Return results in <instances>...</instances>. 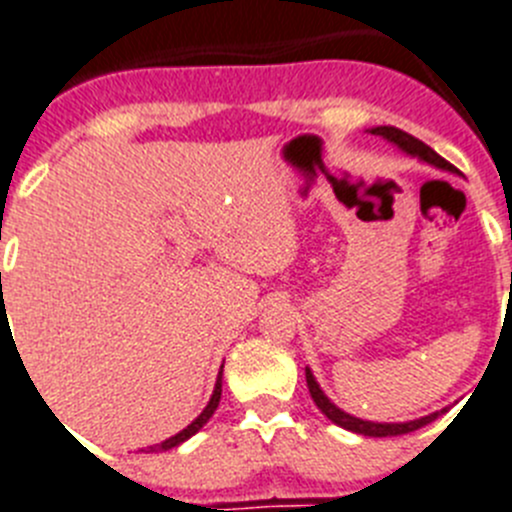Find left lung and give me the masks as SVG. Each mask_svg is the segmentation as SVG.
Here are the masks:
<instances>
[{
	"label": "left lung",
	"instance_id": "obj_1",
	"mask_svg": "<svg viewBox=\"0 0 512 512\" xmlns=\"http://www.w3.org/2000/svg\"><path fill=\"white\" fill-rule=\"evenodd\" d=\"M370 134H375V137H386L388 142H393L396 147H401L403 152L414 154V157H421L424 162L434 164V167H442V170L454 172V167L447 162V159L439 157V154L434 152L429 144H424L421 139L411 137V134H406L403 129H396V126H375V129H370ZM307 388H309V393H312V401L317 403V409H320L322 414L332 421V424L342 426V429H348V431H355V434H363V437H401V434H409V431H416V429H421V426L431 424V421L439 416V411H437V414H429V416H424V419H416V421H406V424H375V421L355 419V416H350V414H345V411L337 409L335 403H332L330 398L322 393V388L317 386V381H314V375L309 373V370H307Z\"/></svg>",
	"mask_w": 512,
	"mask_h": 512
}]
</instances>
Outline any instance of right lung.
I'll list each match as a JSON object with an SVG mask.
<instances>
[{"label":"right lung","mask_w":512,"mask_h":512,"mask_svg":"<svg viewBox=\"0 0 512 512\" xmlns=\"http://www.w3.org/2000/svg\"><path fill=\"white\" fill-rule=\"evenodd\" d=\"M2 276V274H0ZM220 386H223V368H220V375H218V383H215V391H213V396H210V401H208V406H205L203 409V414L198 416V419L192 421L190 426H187V429H182L180 434H175V437H170V439H164L162 444H154V447H149V452H162V449H172V447H177V444H182L185 442V439H190L192 434H198L200 429H203L205 424H208V419L210 416L215 414V409H218V403H220Z\"/></svg>","instance_id":"obj_1"}]
</instances>
